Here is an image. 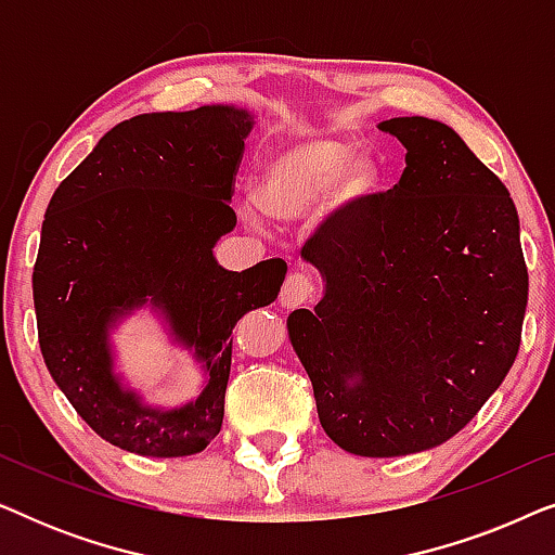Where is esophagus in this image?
I'll return each instance as SVG.
<instances>
[{"mask_svg": "<svg viewBox=\"0 0 555 555\" xmlns=\"http://www.w3.org/2000/svg\"><path fill=\"white\" fill-rule=\"evenodd\" d=\"M313 293H315L313 275H310V272L295 270L287 275L283 291H280V302H283L285 308H298L302 302L313 298Z\"/></svg>", "mask_w": 555, "mask_h": 555, "instance_id": "34e87169", "label": "esophagus"}]
</instances>
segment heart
I'll return each instance as SVG.
<instances>
[{
  "label": "heart",
  "instance_id": "obj_1",
  "mask_svg": "<svg viewBox=\"0 0 555 555\" xmlns=\"http://www.w3.org/2000/svg\"><path fill=\"white\" fill-rule=\"evenodd\" d=\"M378 184V162L333 135H302L272 151L257 181V202L268 215L293 219L328 196L333 207H353Z\"/></svg>",
  "mask_w": 555,
  "mask_h": 555
}]
</instances>
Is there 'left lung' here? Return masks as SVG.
Instances as JSON below:
<instances>
[{"mask_svg": "<svg viewBox=\"0 0 555 555\" xmlns=\"http://www.w3.org/2000/svg\"><path fill=\"white\" fill-rule=\"evenodd\" d=\"M406 169L302 247L325 278L287 331L340 450L399 457L457 435L520 346L528 268L503 181L439 120H384Z\"/></svg>", "mask_w": 555, "mask_h": 555, "instance_id": "1", "label": "left lung"}]
</instances>
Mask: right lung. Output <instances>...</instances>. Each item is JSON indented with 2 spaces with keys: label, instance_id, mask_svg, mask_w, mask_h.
Returning <instances> with one entry per match:
<instances>
[{
  "label": "right lung",
  "instance_id": "add662e5",
  "mask_svg": "<svg viewBox=\"0 0 555 555\" xmlns=\"http://www.w3.org/2000/svg\"><path fill=\"white\" fill-rule=\"evenodd\" d=\"M249 128L232 105L128 118L44 211L33 272L42 359L88 427L126 452L186 457L219 435L232 328L285 280L280 257L230 272L211 255L237 224L230 199ZM149 297L208 371L201 399L171 413L143 408L112 376L107 325Z\"/></svg>",
  "mask_w": 555,
  "mask_h": 555
}]
</instances>
